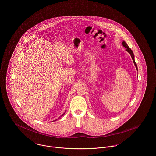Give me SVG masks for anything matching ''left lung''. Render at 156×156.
Masks as SVG:
<instances>
[{
  "mask_svg": "<svg viewBox=\"0 0 156 156\" xmlns=\"http://www.w3.org/2000/svg\"><path fill=\"white\" fill-rule=\"evenodd\" d=\"M122 45H123L125 48H126V50L130 54L131 57H132V59H133V61L134 64L135 65V67L136 68V69L137 70V67L136 63L135 61H134V56L132 50H131V48L128 46V45L127 44V43H126L124 41H122Z\"/></svg>",
  "mask_w": 156,
  "mask_h": 156,
  "instance_id": "8db88e82",
  "label": "left lung"
}]
</instances>
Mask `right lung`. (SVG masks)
<instances>
[{"mask_svg": "<svg viewBox=\"0 0 156 156\" xmlns=\"http://www.w3.org/2000/svg\"><path fill=\"white\" fill-rule=\"evenodd\" d=\"M64 114H63V115H62V116H63V115H64Z\"/></svg>", "mask_w": 156, "mask_h": 156, "instance_id": "1", "label": "right lung"}]
</instances>
